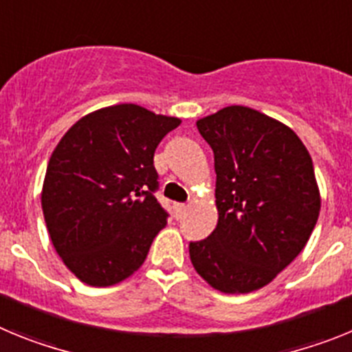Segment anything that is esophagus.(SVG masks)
I'll list each match as a JSON object with an SVG mask.
<instances>
[{"label":"esophagus","mask_w":352,"mask_h":352,"mask_svg":"<svg viewBox=\"0 0 352 352\" xmlns=\"http://www.w3.org/2000/svg\"><path fill=\"white\" fill-rule=\"evenodd\" d=\"M174 211H176V217H178V219H182L183 214L186 213V206L185 204H174Z\"/></svg>","instance_id":"34e87169"}]
</instances>
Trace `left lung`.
I'll return each mask as SVG.
<instances>
[{
  "instance_id": "obj_1",
  "label": "left lung",
  "mask_w": 352,
  "mask_h": 352,
  "mask_svg": "<svg viewBox=\"0 0 352 352\" xmlns=\"http://www.w3.org/2000/svg\"><path fill=\"white\" fill-rule=\"evenodd\" d=\"M197 130L214 155L219 223L190 243V261L217 291H257L296 259L316 227L312 158L287 125L243 105L201 118Z\"/></svg>"
}]
</instances>
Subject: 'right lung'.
<instances>
[{
	"mask_svg": "<svg viewBox=\"0 0 352 352\" xmlns=\"http://www.w3.org/2000/svg\"><path fill=\"white\" fill-rule=\"evenodd\" d=\"M182 123L135 104L72 125L49 158L42 210L58 256L84 284L109 287L138 272L167 211L153 192L158 142Z\"/></svg>",
	"mask_w": 352,
	"mask_h": 352,
	"instance_id": "right-lung-1",
	"label": "right lung"
}]
</instances>
